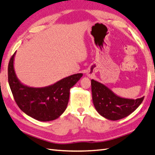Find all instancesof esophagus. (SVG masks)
<instances>
[{"instance_id": "obj_1", "label": "esophagus", "mask_w": 155, "mask_h": 155, "mask_svg": "<svg viewBox=\"0 0 155 155\" xmlns=\"http://www.w3.org/2000/svg\"><path fill=\"white\" fill-rule=\"evenodd\" d=\"M87 75L88 77H90V78H92V77H93V74H91V73H89V72H87Z\"/></svg>"}]
</instances>
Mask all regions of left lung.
Here are the masks:
<instances>
[{"label":"left lung","instance_id":"obj_1","mask_svg":"<svg viewBox=\"0 0 155 155\" xmlns=\"http://www.w3.org/2000/svg\"><path fill=\"white\" fill-rule=\"evenodd\" d=\"M93 105L101 116L110 120L127 117L138 107L144 97L136 99L121 97L104 84L91 80Z\"/></svg>","mask_w":155,"mask_h":155}]
</instances>
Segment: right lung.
I'll use <instances>...</instances> for the list:
<instances>
[{"label":"right lung","mask_w":155,"mask_h":155,"mask_svg":"<svg viewBox=\"0 0 155 155\" xmlns=\"http://www.w3.org/2000/svg\"><path fill=\"white\" fill-rule=\"evenodd\" d=\"M15 54L9 61L8 80L17 105L27 116L41 122L58 118L67 107L70 89L80 80L83 74L71 75L47 87H28L21 83L15 73Z\"/></svg>","instance_id":"add662e5"}]
</instances>
